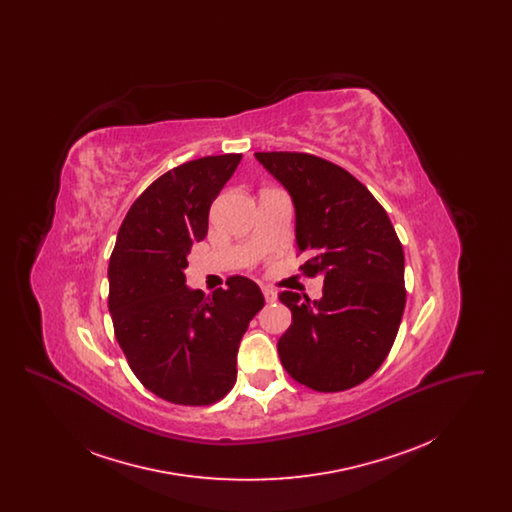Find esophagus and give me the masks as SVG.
<instances>
[{"instance_id":"34e87169","label":"esophagus","mask_w":512,"mask_h":512,"mask_svg":"<svg viewBox=\"0 0 512 512\" xmlns=\"http://www.w3.org/2000/svg\"><path fill=\"white\" fill-rule=\"evenodd\" d=\"M261 290H263V295H265V301H267V303H274V301H276V292H274L272 288H267V286H263Z\"/></svg>"}]
</instances>
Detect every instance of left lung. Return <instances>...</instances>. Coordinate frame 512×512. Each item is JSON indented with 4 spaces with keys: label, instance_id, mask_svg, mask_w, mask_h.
<instances>
[{
    "label": "left lung",
    "instance_id": "1",
    "mask_svg": "<svg viewBox=\"0 0 512 512\" xmlns=\"http://www.w3.org/2000/svg\"><path fill=\"white\" fill-rule=\"evenodd\" d=\"M257 161L292 195L295 242L322 297L280 292L292 326L278 355L315 391L359 386L386 361L405 309V255L374 195L345 169L309 153L259 151Z\"/></svg>",
    "mask_w": 512,
    "mask_h": 512
}]
</instances>
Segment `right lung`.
Listing matches in <instances>:
<instances>
[{
  "label": "right lung",
  "mask_w": 512,
  "mask_h": 512,
  "mask_svg": "<svg viewBox=\"0 0 512 512\" xmlns=\"http://www.w3.org/2000/svg\"><path fill=\"white\" fill-rule=\"evenodd\" d=\"M240 161L211 155L159 176L132 203L111 253L117 341L147 390L176 405H211L232 390L240 341L265 305L245 276L213 295L186 286L190 249L207 236L211 203Z\"/></svg>",
  "instance_id": "right-lung-1"
}]
</instances>
